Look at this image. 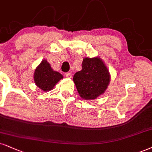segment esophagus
I'll return each instance as SVG.
<instances>
[{
    "instance_id": "34e87169",
    "label": "esophagus",
    "mask_w": 152,
    "mask_h": 152,
    "mask_svg": "<svg viewBox=\"0 0 152 152\" xmlns=\"http://www.w3.org/2000/svg\"><path fill=\"white\" fill-rule=\"evenodd\" d=\"M65 76H66L67 78H72V74H71L70 72H67L66 74H65Z\"/></svg>"
}]
</instances>
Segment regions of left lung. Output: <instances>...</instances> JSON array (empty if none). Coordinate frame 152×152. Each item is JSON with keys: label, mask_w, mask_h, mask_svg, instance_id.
Here are the masks:
<instances>
[{"label": "left lung", "mask_w": 152, "mask_h": 152, "mask_svg": "<svg viewBox=\"0 0 152 152\" xmlns=\"http://www.w3.org/2000/svg\"><path fill=\"white\" fill-rule=\"evenodd\" d=\"M82 69L73 77L80 96L85 100H94L103 94L110 82V73L100 58H85Z\"/></svg>", "instance_id": "1"}]
</instances>
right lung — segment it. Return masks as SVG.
I'll list each match as a JSON object with an SVG mask.
<instances>
[{
    "label": "right lung",
    "mask_w": 152,
    "mask_h": 152,
    "mask_svg": "<svg viewBox=\"0 0 152 152\" xmlns=\"http://www.w3.org/2000/svg\"><path fill=\"white\" fill-rule=\"evenodd\" d=\"M63 77L54 71L46 60H43L35 70L34 80L37 87L44 91L51 90Z\"/></svg>",
    "instance_id": "obj_1"
}]
</instances>
